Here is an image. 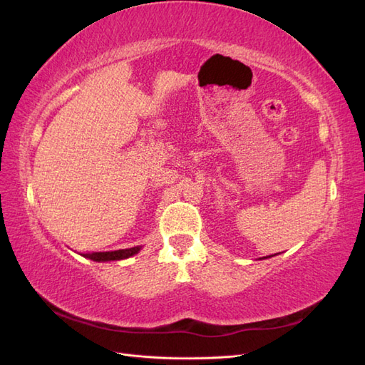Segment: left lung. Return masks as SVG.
I'll list each match as a JSON object with an SVG mask.
<instances>
[{"instance_id": "obj_1", "label": "left lung", "mask_w": 365, "mask_h": 365, "mask_svg": "<svg viewBox=\"0 0 365 365\" xmlns=\"http://www.w3.org/2000/svg\"><path fill=\"white\" fill-rule=\"evenodd\" d=\"M269 257H271V256H269ZM263 259H267V257H263Z\"/></svg>"}]
</instances>
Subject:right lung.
I'll list each match as a JSON object with an SVG mask.
<instances>
[{"label": "right lung", "mask_w": 365, "mask_h": 365, "mask_svg": "<svg viewBox=\"0 0 365 365\" xmlns=\"http://www.w3.org/2000/svg\"><path fill=\"white\" fill-rule=\"evenodd\" d=\"M141 250V247H132L126 250H117V251H106V252H86L82 254L83 257L91 259L94 262H109V260H123L128 257L135 256Z\"/></svg>", "instance_id": "1"}]
</instances>
